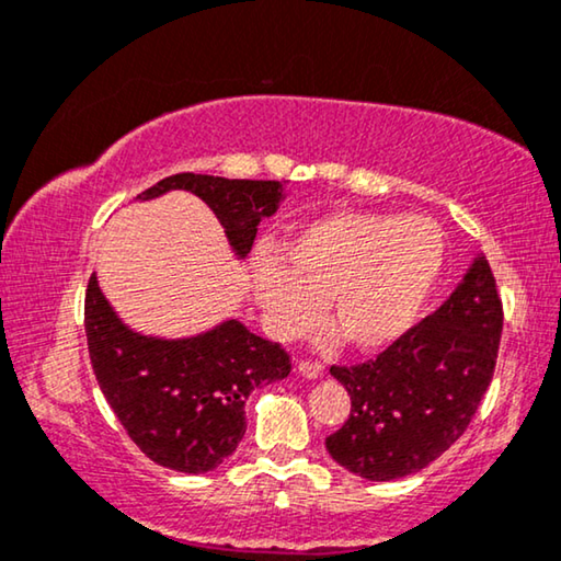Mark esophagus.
I'll return each instance as SVG.
<instances>
[{
  "label": "esophagus",
  "instance_id": "esophagus-1",
  "mask_svg": "<svg viewBox=\"0 0 561 561\" xmlns=\"http://www.w3.org/2000/svg\"><path fill=\"white\" fill-rule=\"evenodd\" d=\"M297 370H299V375H305V378L317 380V378H322L324 365L317 363V360H302V363L297 365Z\"/></svg>",
  "mask_w": 561,
  "mask_h": 561
}]
</instances>
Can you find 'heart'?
<instances>
[{"label":"heart","instance_id":"heart-1","mask_svg":"<svg viewBox=\"0 0 561 561\" xmlns=\"http://www.w3.org/2000/svg\"><path fill=\"white\" fill-rule=\"evenodd\" d=\"M259 256L252 291L270 330L297 337L324 299L330 322L350 347L375 353L413 328L440 277L446 239L425 216L340 211Z\"/></svg>","mask_w":561,"mask_h":561}]
</instances>
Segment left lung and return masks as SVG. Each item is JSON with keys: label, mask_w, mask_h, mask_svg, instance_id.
<instances>
[{"label": "left lung", "mask_w": 561, "mask_h": 561, "mask_svg": "<svg viewBox=\"0 0 561 561\" xmlns=\"http://www.w3.org/2000/svg\"><path fill=\"white\" fill-rule=\"evenodd\" d=\"M504 309L486 256H476L436 312L388 350L330 373L350 417L324 440L330 456L367 481L417 473L463 436L494 378Z\"/></svg>", "instance_id": "8db88e82"}]
</instances>
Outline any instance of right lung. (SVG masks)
<instances>
[{
	"mask_svg": "<svg viewBox=\"0 0 561 561\" xmlns=\"http://www.w3.org/2000/svg\"><path fill=\"white\" fill-rule=\"evenodd\" d=\"M169 191L198 196L221 221L233 254L244 259L259 221L282 204L279 181H241L221 175L175 173L138 194V201ZM85 334L98 386L133 443L158 466L206 473L244 438V403L256 386L287 378L282 345L224 320L194 337L165 340L130 330L98 287L85 291Z\"/></svg>",
	"mask_w": 561,
	"mask_h": 561,
	"instance_id": "obj_1",
	"label": "right lung"
}]
</instances>
